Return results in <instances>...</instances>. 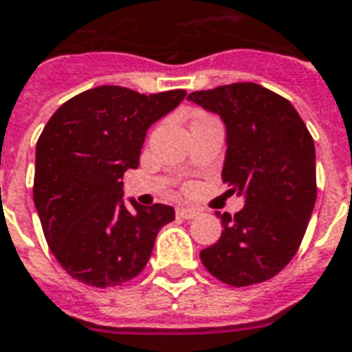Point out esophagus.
<instances>
[{
    "label": "esophagus",
    "mask_w": 352,
    "mask_h": 352,
    "mask_svg": "<svg viewBox=\"0 0 352 352\" xmlns=\"http://www.w3.org/2000/svg\"><path fill=\"white\" fill-rule=\"evenodd\" d=\"M197 214H199V210L190 209V207H179V209H177V216H179V218H184V220H190V218H194V216Z\"/></svg>",
    "instance_id": "obj_1"
}]
</instances>
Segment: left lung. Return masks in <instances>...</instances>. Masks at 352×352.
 <instances>
[{"label": "left lung", "instance_id": "1", "mask_svg": "<svg viewBox=\"0 0 352 352\" xmlns=\"http://www.w3.org/2000/svg\"><path fill=\"white\" fill-rule=\"evenodd\" d=\"M188 100L223 121L222 181L244 197L235 216L220 214L222 236L201 250V263L228 285L267 282L293 259L314 212V140L293 104L257 83L194 91Z\"/></svg>", "mask_w": 352, "mask_h": 352}]
</instances>
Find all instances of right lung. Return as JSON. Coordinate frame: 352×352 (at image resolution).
Returning <instances> with one entry per match:
<instances>
[{
	"label": "right lung",
	"mask_w": 352,
	"mask_h": 352,
	"mask_svg": "<svg viewBox=\"0 0 352 352\" xmlns=\"http://www.w3.org/2000/svg\"><path fill=\"white\" fill-rule=\"evenodd\" d=\"M186 91L142 95L119 85L83 91L50 117L35 151L33 201L59 265L78 282L116 287L149 261L158 231L175 220L169 205L123 199V175L140 164L153 123Z\"/></svg>",
	"instance_id": "right-lung-1"
}]
</instances>
